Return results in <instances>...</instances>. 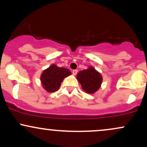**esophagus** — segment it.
I'll list each match as a JSON object with an SVG mask.
<instances>
[{
    "label": "esophagus",
    "instance_id": "esophagus-1",
    "mask_svg": "<svg viewBox=\"0 0 147 147\" xmlns=\"http://www.w3.org/2000/svg\"><path fill=\"white\" fill-rule=\"evenodd\" d=\"M77 72H78V70H72V74H73V75H77Z\"/></svg>",
    "mask_w": 147,
    "mask_h": 147
}]
</instances>
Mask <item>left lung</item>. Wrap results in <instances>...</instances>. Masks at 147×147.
I'll return each mask as SVG.
<instances>
[{
	"instance_id": "left-lung-1",
	"label": "left lung",
	"mask_w": 147,
	"mask_h": 147,
	"mask_svg": "<svg viewBox=\"0 0 147 147\" xmlns=\"http://www.w3.org/2000/svg\"><path fill=\"white\" fill-rule=\"evenodd\" d=\"M76 78L82 86V89L88 94H94L99 90L102 83V76L93 66L79 71Z\"/></svg>"
}]
</instances>
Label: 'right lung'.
I'll return each instance as SVG.
<instances>
[{
  "label": "right lung",
  "mask_w": 147,
  "mask_h": 147,
  "mask_svg": "<svg viewBox=\"0 0 147 147\" xmlns=\"http://www.w3.org/2000/svg\"><path fill=\"white\" fill-rule=\"evenodd\" d=\"M70 75L71 72L68 68H59L55 64H52L43 70L40 80L42 86L47 92H53L59 90L63 79Z\"/></svg>",
  "instance_id": "obj_1"
}]
</instances>
